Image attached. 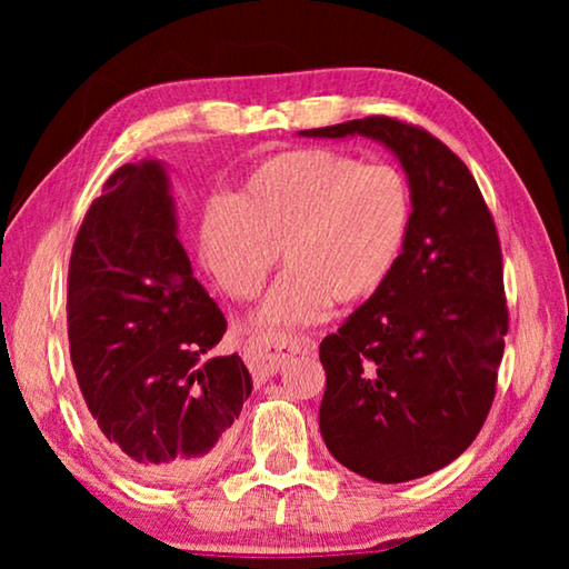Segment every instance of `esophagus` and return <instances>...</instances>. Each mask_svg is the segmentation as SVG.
<instances>
[{"instance_id": "obj_1", "label": "esophagus", "mask_w": 569, "mask_h": 569, "mask_svg": "<svg viewBox=\"0 0 569 569\" xmlns=\"http://www.w3.org/2000/svg\"><path fill=\"white\" fill-rule=\"evenodd\" d=\"M311 341L306 336H286V333H268L256 339L253 343H248L246 349V361L250 373L258 381H263L268 377L281 369V366L291 359V356L301 353L303 349H308Z\"/></svg>"}]
</instances>
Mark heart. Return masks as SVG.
Wrapping results in <instances>:
<instances>
[{"instance_id": "b5f03b06", "label": "heart", "mask_w": 569, "mask_h": 569, "mask_svg": "<svg viewBox=\"0 0 569 569\" xmlns=\"http://www.w3.org/2000/svg\"><path fill=\"white\" fill-rule=\"evenodd\" d=\"M413 200L391 166L326 148L263 160L230 198V213L206 220L203 261L233 301H253L278 253L288 273L261 311L266 326L319 321L331 303L377 296L407 248Z\"/></svg>"}]
</instances>
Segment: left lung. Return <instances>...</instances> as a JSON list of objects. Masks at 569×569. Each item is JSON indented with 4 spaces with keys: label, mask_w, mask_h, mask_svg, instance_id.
Wrapping results in <instances>:
<instances>
[{
    "label": "left lung",
    "mask_w": 569,
    "mask_h": 569,
    "mask_svg": "<svg viewBox=\"0 0 569 569\" xmlns=\"http://www.w3.org/2000/svg\"><path fill=\"white\" fill-rule=\"evenodd\" d=\"M303 138L363 134L407 170L413 218L389 283L321 341V437L381 485L427 477L492 409L509 311L502 246L469 168L419 124L371 114Z\"/></svg>",
    "instance_id": "8db88e82"
}]
</instances>
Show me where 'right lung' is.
<instances>
[{"label": "right lung", "instance_id": "obj_1", "mask_svg": "<svg viewBox=\"0 0 569 569\" xmlns=\"http://www.w3.org/2000/svg\"><path fill=\"white\" fill-rule=\"evenodd\" d=\"M226 329L176 236L166 170H114L77 230L67 336L102 445L134 477L196 479L226 455L253 389L238 353L210 356Z\"/></svg>", "mask_w": 569, "mask_h": 569}]
</instances>
